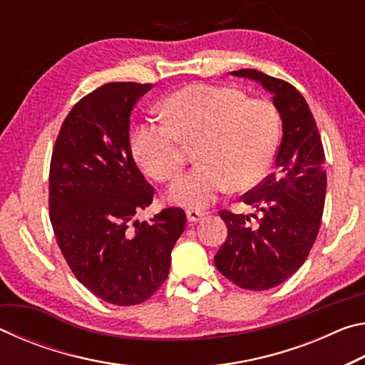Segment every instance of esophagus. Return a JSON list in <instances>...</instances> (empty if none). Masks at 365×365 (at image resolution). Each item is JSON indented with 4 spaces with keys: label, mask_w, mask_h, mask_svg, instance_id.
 I'll use <instances>...</instances> for the list:
<instances>
[{
    "label": "esophagus",
    "mask_w": 365,
    "mask_h": 365,
    "mask_svg": "<svg viewBox=\"0 0 365 365\" xmlns=\"http://www.w3.org/2000/svg\"><path fill=\"white\" fill-rule=\"evenodd\" d=\"M202 217H205V212L195 211V209H188L187 211V219L191 224H196V222H200Z\"/></svg>",
    "instance_id": "34e87169"
}]
</instances>
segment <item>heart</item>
I'll list each match as a JSON object with an SVG mask.
<instances>
[{
    "mask_svg": "<svg viewBox=\"0 0 365 365\" xmlns=\"http://www.w3.org/2000/svg\"><path fill=\"white\" fill-rule=\"evenodd\" d=\"M165 123L137 128L132 151L141 170L156 182H172L185 165L183 145L196 146V169L170 188L178 206L201 209L225 190L255 187L267 174L280 143L275 104L246 98L225 85L191 83L160 104Z\"/></svg>",
    "mask_w": 365,
    "mask_h": 365,
    "instance_id": "obj_1",
    "label": "heart"
}]
</instances>
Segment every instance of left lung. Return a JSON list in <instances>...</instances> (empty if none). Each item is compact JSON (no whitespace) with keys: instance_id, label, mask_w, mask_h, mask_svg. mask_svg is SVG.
<instances>
[{"instance_id":"left-lung-1","label":"left lung","mask_w":365,"mask_h":365,"mask_svg":"<svg viewBox=\"0 0 365 365\" xmlns=\"http://www.w3.org/2000/svg\"><path fill=\"white\" fill-rule=\"evenodd\" d=\"M232 76L255 80L270 91L283 135L274 174L242 196L261 219L251 214L258 220L255 225L250 215L220 211L228 235L214 262L235 285L262 292L289 279L316 242L325 205V153L311 109L293 85L256 69Z\"/></svg>"}]
</instances>
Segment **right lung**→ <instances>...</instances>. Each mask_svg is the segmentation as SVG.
<instances>
[{
  "label": "right lung",
  "instance_id": "add662e5",
  "mask_svg": "<svg viewBox=\"0 0 365 365\" xmlns=\"http://www.w3.org/2000/svg\"><path fill=\"white\" fill-rule=\"evenodd\" d=\"M151 83L113 82L83 96L63 122L49 165V220L77 280L98 298L135 306L169 275L183 209L133 220L154 188L135 164L130 114Z\"/></svg>",
  "mask_w": 365,
  "mask_h": 365
}]
</instances>
